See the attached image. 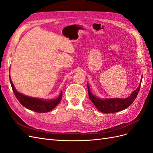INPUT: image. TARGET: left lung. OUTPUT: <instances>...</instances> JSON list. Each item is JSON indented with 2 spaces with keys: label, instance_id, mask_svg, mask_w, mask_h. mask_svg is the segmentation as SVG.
Instances as JSON below:
<instances>
[{
  "label": "left lung",
  "instance_id": "8db88e82",
  "mask_svg": "<svg viewBox=\"0 0 153 153\" xmlns=\"http://www.w3.org/2000/svg\"><path fill=\"white\" fill-rule=\"evenodd\" d=\"M141 81H142V79H141ZM141 83L142 82L140 81V85H139V87L131 94L130 96L125 99L114 98L108 100H101L92 94L91 92V91H90L89 86L87 85L88 96L92 103L95 105V107L99 111L106 113V114L117 112L127 108L133 103V101L135 100L137 95H138V92L140 91Z\"/></svg>",
  "mask_w": 153,
  "mask_h": 153
}]
</instances>
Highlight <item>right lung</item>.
Wrapping results in <instances>:
<instances>
[{
    "mask_svg": "<svg viewBox=\"0 0 153 153\" xmlns=\"http://www.w3.org/2000/svg\"><path fill=\"white\" fill-rule=\"evenodd\" d=\"M10 80L14 94L15 97H17V99L19 101V102L21 103L22 106L34 112L41 113L50 112L59 103L62 98V92L57 98L53 100H43L22 95L18 92L17 90L15 89L12 81L11 80V78H10Z\"/></svg>",
    "mask_w": 153,
    "mask_h": 153,
    "instance_id": "obj_1",
    "label": "right lung"
}]
</instances>
